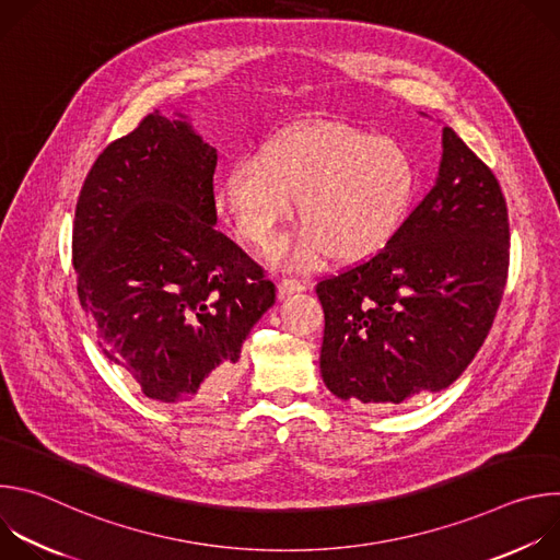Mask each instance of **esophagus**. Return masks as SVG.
I'll list each match as a JSON object with an SVG mask.
<instances>
[{
    "instance_id": "obj_1",
    "label": "esophagus",
    "mask_w": 560,
    "mask_h": 560,
    "mask_svg": "<svg viewBox=\"0 0 560 560\" xmlns=\"http://www.w3.org/2000/svg\"><path fill=\"white\" fill-rule=\"evenodd\" d=\"M305 290V283L303 281H296V279H281L279 283H277V294H279V299H285V296H290V294H294V292H303Z\"/></svg>"
}]
</instances>
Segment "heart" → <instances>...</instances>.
Here are the masks:
<instances>
[{"label":"heart","mask_w":560,"mask_h":560,"mask_svg":"<svg viewBox=\"0 0 560 560\" xmlns=\"http://www.w3.org/2000/svg\"><path fill=\"white\" fill-rule=\"evenodd\" d=\"M417 192L406 145L341 121L283 128L221 175L217 201L236 236L255 250L277 246L299 203L303 225L277 253L281 268L303 270L326 253L350 264L381 250L404 225Z\"/></svg>","instance_id":"heart-1"}]
</instances>
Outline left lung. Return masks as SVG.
I'll list each match as a JSON object with an SVG mask.
<instances>
[{"label":"left lung","mask_w":560,"mask_h":560,"mask_svg":"<svg viewBox=\"0 0 560 560\" xmlns=\"http://www.w3.org/2000/svg\"><path fill=\"white\" fill-rule=\"evenodd\" d=\"M508 266L501 186L445 126L425 199L372 259L316 283L326 312L324 383L365 406L445 389L483 346Z\"/></svg>","instance_id":"8db88e82"}]
</instances>
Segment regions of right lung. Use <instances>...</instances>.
I'll return each mask as SVG.
<instances>
[{"label": "right lung", "mask_w": 560, "mask_h": 560, "mask_svg": "<svg viewBox=\"0 0 560 560\" xmlns=\"http://www.w3.org/2000/svg\"><path fill=\"white\" fill-rule=\"evenodd\" d=\"M214 168L186 115L154 110L97 156L74 210L77 294L100 348L168 406L217 404L275 305L261 266L214 230Z\"/></svg>", "instance_id": "obj_1"}]
</instances>
